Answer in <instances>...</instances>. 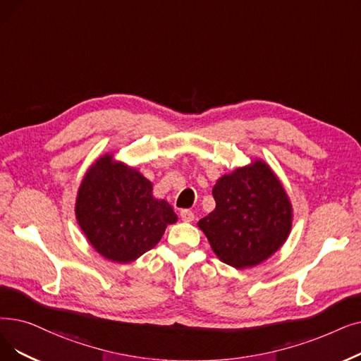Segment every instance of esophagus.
I'll return each instance as SVG.
<instances>
[{
  "label": "esophagus",
  "instance_id": "1",
  "mask_svg": "<svg viewBox=\"0 0 361 361\" xmlns=\"http://www.w3.org/2000/svg\"><path fill=\"white\" fill-rule=\"evenodd\" d=\"M180 216H181L183 221H185V223H190L195 219V214L190 209H181Z\"/></svg>",
  "mask_w": 361,
  "mask_h": 361
}]
</instances>
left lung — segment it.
<instances>
[{
  "label": "left lung",
  "mask_w": 361,
  "mask_h": 361,
  "mask_svg": "<svg viewBox=\"0 0 361 361\" xmlns=\"http://www.w3.org/2000/svg\"><path fill=\"white\" fill-rule=\"evenodd\" d=\"M215 209L199 221L215 255L236 269L254 267L285 243L292 208L283 185L261 161L224 176L212 189Z\"/></svg>",
  "instance_id": "1"
}]
</instances>
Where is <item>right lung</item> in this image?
<instances>
[{"label": "right lung", "mask_w": 361, "mask_h": 361, "mask_svg": "<svg viewBox=\"0 0 361 361\" xmlns=\"http://www.w3.org/2000/svg\"><path fill=\"white\" fill-rule=\"evenodd\" d=\"M76 219L104 258L131 262L154 247L177 215L152 196V183L137 169L104 154L87 172L78 192Z\"/></svg>", "instance_id": "1"}]
</instances>
